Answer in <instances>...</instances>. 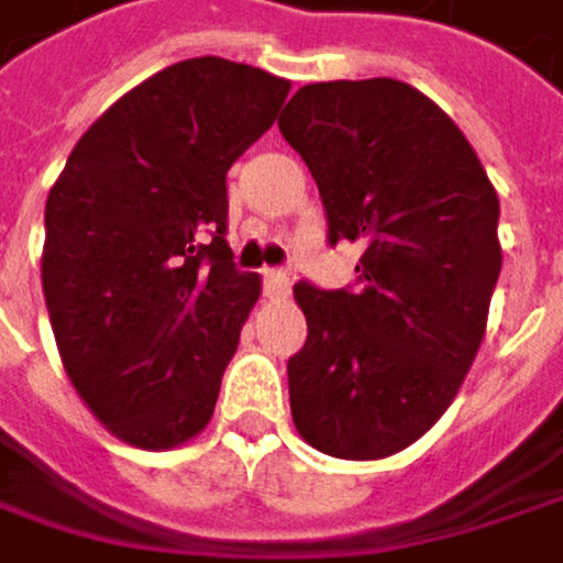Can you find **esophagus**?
<instances>
[{
    "mask_svg": "<svg viewBox=\"0 0 563 563\" xmlns=\"http://www.w3.org/2000/svg\"><path fill=\"white\" fill-rule=\"evenodd\" d=\"M265 291H268L272 298H285V295L291 291L288 275H285V272H265Z\"/></svg>",
    "mask_w": 563,
    "mask_h": 563,
    "instance_id": "1",
    "label": "esophagus"
}]
</instances>
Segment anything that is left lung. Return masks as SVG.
<instances>
[{
  "label": "left lung",
  "mask_w": 563,
  "mask_h": 563,
  "mask_svg": "<svg viewBox=\"0 0 563 563\" xmlns=\"http://www.w3.org/2000/svg\"><path fill=\"white\" fill-rule=\"evenodd\" d=\"M278 129L318 181L328 239L362 245L355 291L295 285L308 341L291 421L321 454L378 461L454 401L501 275L498 191L464 132L398 79L314 82Z\"/></svg>",
  "instance_id": "8db88e82"
}]
</instances>
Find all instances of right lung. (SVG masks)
Here are the masks:
<instances>
[{"mask_svg": "<svg viewBox=\"0 0 563 563\" xmlns=\"http://www.w3.org/2000/svg\"><path fill=\"white\" fill-rule=\"evenodd\" d=\"M291 82L201 55L112 102L45 201L42 291L62 368L109 434L168 451L212 421L262 278L225 242L232 162Z\"/></svg>", "mask_w": 563, "mask_h": 563, "instance_id": "add662e5", "label": "right lung"}]
</instances>
